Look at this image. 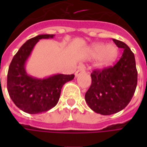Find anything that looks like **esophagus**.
Returning <instances> with one entry per match:
<instances>
[{
  "label": "esophagus",
  "mask_w": 147,
  "mask_h": 147,
  "mask_svg": "<svg viewBox=\"0 0 147 147\" xmlns=\"http://www.w3.org/2000/svg\"><path fill=\"white\" fill-rule=\"evenodd\" d=\"M85 72V67L83 66V65H80V66H79L78 67V69H77V71H76V76H79L80 75H81V74H83Z\"/></svg>",
  "instance_id": "34e87169"
}]
</instances>
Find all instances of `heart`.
<instances>
[{"label": "heart", "instance_id": "obj_1", "mask_svg": "<svg viewBox=\"0 0 147 147\" xmlns=\"http://www.w3.org/2000/svg\"><path fill=\"white\" fill-rule=\"evenodd\" d=\"M91 55L99 57V63L102 66H107L113 64L118 57V49L113 44L105 45L102 43H95L90 49Z\"/></svg>", "mask_w": 147, "mask_h": 147}]
</instances>
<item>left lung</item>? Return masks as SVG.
<instances>
[{"mask_svg": "<svg viewBox=\"0 0 147 147\" xmlns=\"http://www.w3.org/2000/svg\"><path fill=\"white\" fill-rule=\"evenodd\" d=\"M113 40L117 47L123 49V54L113 67L93 71L91 85L85 94L88 106L102 115L123 109L131 102L137 86L135 55L124 42Z\"/></svg>", "mask_w": 147, "mask_h": 147, "instance_id": "obj_1", "label": "left lung"}]
</instances>
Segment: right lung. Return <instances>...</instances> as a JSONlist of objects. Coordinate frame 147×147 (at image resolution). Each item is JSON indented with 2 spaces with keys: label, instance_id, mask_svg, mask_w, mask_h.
<instances>
[{
  "label": "right lung",
  "instance_id": "obj_1",
  "mask_svg": "<svg viewBox=\"0 0 147 147\" xmlns=\"http://www.w3.org/2000/svg\"><path fill=\"white\" fill-rule=\"evenodd\" d=\"M54 34H39L27 40L18 50L9 65L7 87L10 98L18 108L30 114L47 112L57 104L62 86L74 75L57 74L44 79L28 75L27 59L40 39L53 38Z\"/></svg>",
  "mask_w": 147,
  "mask_h": 147
}]
</instances>
